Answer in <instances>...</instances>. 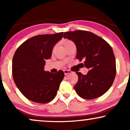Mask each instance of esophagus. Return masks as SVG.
I'll return each instance as SVG.
<instances>
[{"label":"esophagus","mask_w":130,"mask_h":130,"mask_svg":"<svg viewBox=\"0 0 130 130\" xmlns=\"http://www.w3.org/2000/svg\"><path fill=\"white\" fill-rule=\"evenodd\" d=\"M63 71H64V73L65 75H67V74L70 73L72 72V71L70 70H64Z\"/></svg>","instance_id":"obj_1"}]
</instances>
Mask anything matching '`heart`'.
Returning <instances> with one entry per match:
<instances>
[{
    "instance_id": "1",
    "label": "heart",
    "mask_w": 130,
    "mask_h": 130,
    "mask_svg": "<svg viewBox=\"0 0 130 130\" xmlns=\"http://www.w3.org/2000/svg\"><path fill=\"white\" fill-rule=\"evenodd\" d=\"M70 42H72V41H70V40H65L63 42V45H64V46H66V45H67V44H70Z\"/></svg>"
}]
</instances>
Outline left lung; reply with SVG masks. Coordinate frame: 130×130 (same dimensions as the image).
Returning <instances> with one entry per match:
<instances>
[{"mask_svg":"<svg viewBox=\"0 0 130 130\" xmlns=\"http://www.w3.org/2000/svg\"><path fill=\"white\" fill-rule=\"evenodd\" d=\"M63 37L73 41L77 48L76 58L89 69L86 75L76 72L78 81L74 86L77 95L86 99H93L109 90L116 75V62L111 45L91 32L77 30L66 32Z\"/></svg>","mask_w":130,"mask_h":130,"instance_id":"obj_1","label":"left lung"}]
</instances>
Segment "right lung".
Wrapping results in <instances>:
<instances>
[{"label": "right lung", "mask_w": 130, "mask_h": 130, "mask_svg": "<svg viewBox=\"0 0 130 130\" xmlns=\"http://www.w3.org/2000/svg\"><path fill=\"white\" fill-rule=\"evenodd\" d=\"M63 32L38 35L26 40L18 48L12 60V75L18 88L32 102L46 104L56 96L64 73L44 70L53 47Z\"/></svg>", "instance_id": "right-lung-1"}]
</instances>
